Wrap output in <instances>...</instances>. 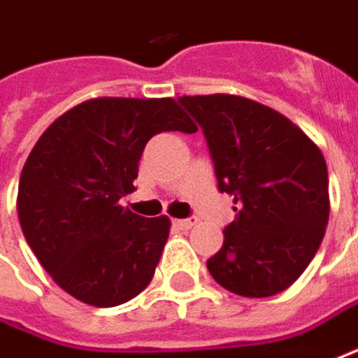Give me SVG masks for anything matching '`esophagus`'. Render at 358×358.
Listing matches in <instances>:
<instances>
[{
    "label": "esophagus",
    "mask_w": 358,
    "mask_h": 358,
    "mask_svg": "<svg viewBox=\"0 0 358 358\" xmlns=\"http://www.w3.org/2000/svg\"><path fill=\"white\" fill-rule=\"evenodd\" d=\"M196 222H198L196 218H184V220H174V226L180 228V230H190Z\"/></svg>",
    "instance_id": "1"
}]
</instances>
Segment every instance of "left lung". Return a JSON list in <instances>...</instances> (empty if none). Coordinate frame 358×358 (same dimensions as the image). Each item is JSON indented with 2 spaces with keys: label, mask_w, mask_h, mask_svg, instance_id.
<instances>
[{
  "label": "left lung",
  "mask_w": 358,
  "mask_h": 358,
  "mask_svg": "<svg viewBox=\"0 0 358 358\" xmlns=\"http://www.w3.org/2000/svg\"><path fill=\"white\" fill-rule=\"evenodd\" d=\"M208 142L218 190L236 216L206 260L226 290L264 299L287 290L310 264L329 222V172L319 146L287 116L255 100L182 96Z\"/></svg>",
  "instance_id": "1"
}]
</instances>
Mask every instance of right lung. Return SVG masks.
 <instances>
[{"mask_svg":"<svg viewBox=\"0 0 358 358\" xmlns=\"http://www.w3.org/2000/svg\"><path fill=\"white\" fill-rule=\"evenodd\" d=\"M198 128L172 98H94L55 120L24 164L17 216L57 287L92 306L128 303L148 287L170 218L120 204L134 192L152 136Z\"/></svg>","mask_w":358,"mask_h":358,"instance_id":"add662e5","label":"right lung"}]
</instances>
